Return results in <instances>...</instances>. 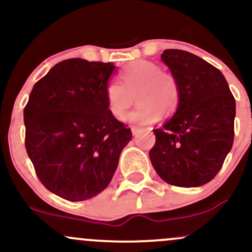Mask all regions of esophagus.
I'll use <instances>...</instances> for the list:
<instances>
[{"label": "esophagus", "instance_id": "1", "mask_svg": "<svg viewBox=\"0 0 252 252\" xmlns=\"http://www.w3.org/2000/svg\"><path fill=\"white\" fill-rule=\"evenodd\" d=\"M141 131V128H138V126H131V132H132V135H137L138 132Z\"/></svg>", "mask_w": 252, "mask_h": 252}]
</instances>
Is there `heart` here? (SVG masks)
<instances>
[{
	"mask_svg": "<svg viewBox=\"0 0 252 252\" xmlns=\"http://www.w3.org/2000/svg\"><path fill=\"white\" fill-rule=\"evenodd\" d=\"M121 83L110 80L105 88V100L110 114L121 118L137 100V106L124 117L136 124H152L174 114L180 103V89L170 72L162 71L156 63L135 60L120 73Z\"/></svg>",
	"mask_w": 252,
	"mask_h": 252,
	"instance_id": "heart-1",
	"label": "heart"
}]
</instances>
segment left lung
<instances>
[{
    "label": "left lung",
    "instance_id": "1",
    "mask_svg": "<svg viewBox=\"0 0 252 252\" xmlns=\"http://www.w3.org/2000/svg\"><path fill=\"white\" fill-rule=\"evenodd\" d=\"M163 63L180 89L174 116L154 129L149 158L158 176L178 187H198L218 174L233 144L236 100L218 68L181 50H164Z\"/></svg>",
    "mask_w": 252,
    "mask_h": 252
}]
</instances>
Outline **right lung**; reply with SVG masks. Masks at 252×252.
<instances>
[{
  "instance_id": "add662e5",
  "label": "right lung",
  "mask_w": 252,
  "mask_h": 252,
  "mask_svg": "<svg viewBox=\"0 0 252 252\" xmlns=\"http://www.w3.org/2000/svg\"><path fill=\"white\" fill-rule=\"evenodd\" d=\"M114 70L110 63L63 60L35 83L25 106V146L37 178L66 200L105 189L131 140V130L106 105Z\"/></svg>"
}]
</instances>
